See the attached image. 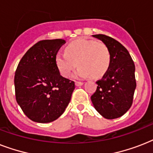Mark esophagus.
<instances>
[{"label":"esophagus","mask_w":153,"mask_h":153,"mask_svg":"<svg viewBox=\"0 0 153 153\" xmlns=\"http://www.w3.org/2000/svg\"><path fill=\"white\" fill-rule=\"evenodd\" d=\"M84 82H79V81H77V82H75V85H76V86H82V84H83Z\"/></svg>","instance_id":"esophagus-1"}]
</instances>
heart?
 <instances>
[{"label": "heart", "instance_id": "1", "mask_svg": "<svg viewBox=\"0 0 153 153\" xmlns=\"http://www.w3.org/2000/svg\"><path fill=\"white\" fill-rule=\"evenodd\" d=\"M77 78L102 76L109 68L110 52L103 43L87 39H79L67 45L66 52H58L55 63L59 71L65 78L69 77L76 67Z\"/></svg>", "mask_w": 153, "mask_h": 153}]
</instances>
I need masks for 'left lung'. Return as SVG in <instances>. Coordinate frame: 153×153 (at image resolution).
Returning <instances> with one entry per match:
<instances>
[{"instance_id": "obj_1", "label": "left lung", "mask_w": 153, "mask_h": 153, "mask_svg": "<svg viewBox=\"0 0 153 153\" xmlns=\"http://www.w3.org/2000/svg\"><path fill=\"white\" fill-rule=\"evenodd\" d=\"M102 40L110 52L109 68L96 82L97 90L91 96L95 109L106 119L120 117L130 109L137 82L135 65L127 49L106 35H94Z\"/></svg>"}]
</instances>
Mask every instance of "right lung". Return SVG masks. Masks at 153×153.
Here are the masks:
<instances>
[{
	"label": "right lung",
	"mask_w": 153,
	"mask_h": 153,
	"mask_svg": "<svg viewBox=\"0 0 153 153\" xmlns=\"http://www.w3.org/2000/svg\"><path fill=\"white\" fill-rule=\"evenodd\" d=\"M65 43L62 39L37 42L25 53L16 70V100L32 121H55L71 101L74 82L62 77L55 63V56Z\"/></svg>",
	"instance_id": "obj_1"
}]
</instances>
